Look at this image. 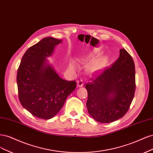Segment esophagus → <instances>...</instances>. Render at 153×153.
Returning <instances> with one entry per match:
<instances>
[{
  "label": "esophagus",
  "instance_id": "34e87169",
  "mask_svg": "<svg viewBox=\"0 0 153 153\" xmlns=\"http://www.w3.org/2000/svg\"><path fill=\"white\" fill-rule=\"evenodd\" d=\"M84 85L83 84V81L82 80H80V81H78L77 82V86L78 88H81Z\"/></svg>",
  "mask_w": 153,
  "mask_h": 153
}]
</instances>
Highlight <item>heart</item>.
I'll use <instances>...</instances> for the list:
<instances>
[{"mask_svg": "<svg viewBox=\"0 0 153 153\" xmlns=\"http://www.w3.org/2000/svg\"><path fill=\"white\" fill-rule=\"evenodd\" d=\"M101 65V63L100 62H95L92 63L91 65L89 66V71L91 72H97L98 69H99V68L100 67ZM76 68V66L75 65V63L74 62H71L69 63V65H68V69L71 71H74Z\"/></svg>", "mask_w": 153, "mask_h": 153, "instance_id": "obj_1", "label": "heart"}]
</instances>
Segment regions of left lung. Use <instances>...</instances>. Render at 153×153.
<instances>
[{
    "label": "left lung",
    "instance_id": "1",
    "mask_svg": "<svg viewBox=\"0 0 153 153\" xmlns=\"http://www.w3.org/2000/svg\"><path fill=\"white\" fill-rule=\"evenodd\" d=\"M88 111L95 121L109 123L128 111L135 90V64L125 49L120 56L91 82L86 84Z\"/></svg>",
    "mask_w": 153,
    "mask_h": 153
}]
</instances>
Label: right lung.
Returning a JSON list of instances; mask_svg holds the SVG:
<instances>
[{
  "label": "right lung",
  "instance_id": "obj_1",
  "mask_svg": "<svg viewBox=\"0 0 153 153\" xmlns=\"http://www.w3.org/2000/svg\"><path fill=\"white\" fill-rule=\"evenodd\" d=\"M62 42L51 37L42 39L24 54L17 72L22 105L33 116L43 120L56 115L76 87L75 81H65L59 76L46 59Z\"/></svg>",
  "mask_w": 153,
  "mask_h": 153
}]
</instances>
